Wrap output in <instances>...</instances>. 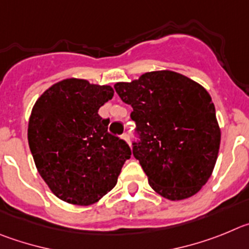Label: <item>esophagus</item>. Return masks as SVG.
<instances>
[{
	"label": "esophagus",
	"instance_id": "obj_1",
	"mask_svg": "<svg viewBox=\"0 0 249 249\" xmlns=\"http://www.w3.org/2000/svg\"><path fill=\"white\" fill-rule=\"evenodd\" d=\"M122 138L124 139L125 141H126L127 144H129V141H130V136H129V134H126V133H125V134H123V135H122Z\"/></svg>",
	"mask_w": 249,
	"mask_h": 249
}]
</instances>
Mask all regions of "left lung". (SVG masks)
<instances>
[{
  "instance_id": "8db88e82",
  "label": "left lung",
  "mask_w": 249,
  "mask_h": 249,
  "mask_svg": "<svg viewBox=\"0 0 249 249\" xmlns=\"http://www.w3.org/2000/svg\"><path fill=\"white\" fill-rule=\"evenodd\" d=\"M114 88L133 108L139 138L133 155L150 186L171 201L197 194L213 171L221 142L207 90L171 71H149Z\"/></svg>"
}]
</instances>
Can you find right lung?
<instances>
[{"instance_id": "obj_1", "label": "right lung", "mask_w": 249, "mask_h": 249, "mask_svg": "<svg viewBox=\"0 0 249 249\" xmlns=\"http://www.w3.org/2000/svg\"><path fill=\"white\" fill-rule=\"evenodd\" d=\"M109 86L64 79L42 94L28 123V144L38 172L53 194L88 206L108 194L130 159L129 145L108 133L98 110L110 100Z\"/></svg>"}]
</instances>
